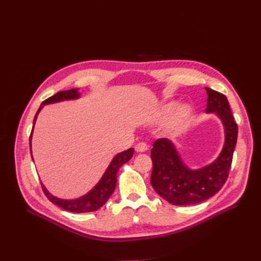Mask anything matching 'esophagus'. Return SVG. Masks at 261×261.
Returning a JSON list of instances; mask_svg holds the SVG:
<instances>
[{
	"label": "esophagus",
	"instance_id": "1",
	"mask_svg": "<svg viewBox=\"0 0 261 261\" xmlns=\"http://www.w3.org/2000/svg\"><path fill=\"white\" fill-rule=\"evenodd\" d=\"M135 149H136L137 152H145V151H147V150H148V146L145 143H139V144L136 145Z\"/></svg>",
	"mask_w": 261,
	"mask_h": 261
}]
</instances>
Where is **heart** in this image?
I'll list each match as a JSON object with an SVG mask.
<instances>
[{"label":"heart","mask_w":261,"mask_h":261,"mask_svg":"<svg viewBox=\"0 0 261 261\" xmlns=\"http://www.w3.org/2000/svg\"><path fill=\"white\" fill-rule=\"evenodd\" d=\"M176 108V103L175 102H170V103L164 105L161 109V111L159 113V117L160 118H165L168 117L169 115H171L173 112H174V110ZM192 112V108L189 107L188 105H184V106H180L177 110H176V113L174 118H173V122L172 125H177L181 122H184L186 118L191 115Z\"/></svg>","instance_id":"1"}]
</instances>
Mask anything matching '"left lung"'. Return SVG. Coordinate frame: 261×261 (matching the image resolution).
<instances>
[{
    "mask_svg": "<svg viewBox=\"0 0 261 261\" xmlns=\"http://www.w3.org/2000/svg\"><path fill=\"white\" fill-rule=\"evenodd\" d=\"M204 89L208 94L206 113H215L224 127V145L217 159L206 167L193 170L184 163L171 140L156 139L151 149L153 168L150 181L162 198L175 206L209 199L222 188L231 169L238 124L224 94L207 87Z\"/></svg>",
    "mask_w": 261,
    "mask_h": 261,
    "instance_id": "left-lung-1",
    "label": "left lung"
}]
</instances>
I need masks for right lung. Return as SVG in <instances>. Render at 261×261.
<instances>
[{"label": "right lung", "mask_w": 261, "mask_h": 261, "mask_svg": "<svg viewBox=\"0 0 261 261\" xmlns=\"http://www.w3.org/2000/svg\"><path fill=\"white\" fill-rule=\"evenodd\" d=\"M78 98H81V93L78 92V89L76 88V89H69V90H65V91H59L58 93H55L54 96L44 100L36 113L35 120H34V127H35L38 114L40 113L41 109L45 105L57 103V102L65 101V100H76ZM34 127H33V130H31V135H30V139H29L30 153H33V151H31V138H33ZM133 154H134L133 148H129L127 150H125V151H123V152L117 153L112 159L111 163L109 164V167L106 170L105 174L102 175V177L100 178L97 185L94 186L91 191H89L86 195L80 197V198H76V199L59 198V197L49 193L48 189H46L42 184L43 192L51 202L57 204V206L63 208L64 210H67L70 212H76V213L96 211L103 206V204L110 198V196L113 194L115 186H116L117 172L124 163H126L132 159ZM33 160H34V158H33Z\"/></svg>", "instance_id": "obj_1"}]
</instances>
